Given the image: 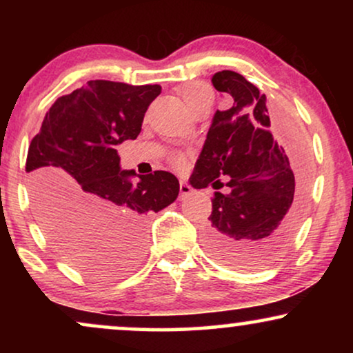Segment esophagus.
I'll return each instance as SVG.
<instances>
[{
    "mask_svg": "<svg viewBox=\"0 0 353 353\" xmlns=\"http://www.w3.org/2000/svg\"><path fill=\"white\" fill-rule=\"evenodd\" d=\"M192 192V188L188 185L186 181H180V197L183 199V197H186V196H190Z\"/></svg>",
    "mask_w": 353,
    "mask_h": 353,
    "instance_id": "esophagus-1",
    "label": "esophagus"
}]
</instances>
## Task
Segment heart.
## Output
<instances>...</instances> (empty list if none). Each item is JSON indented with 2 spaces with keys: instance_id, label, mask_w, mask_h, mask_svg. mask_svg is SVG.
<instances>
[{
  "instance_id": "1",
  "label": "heart",
  "mask_w": 353,
  "mask_h": 353,
  "mask_svg": "<svg viewBox=\"0 0 353 353\" xmlns=\"http://www.w3.org/2000/svg\"><path fill=\"white\" fill-rule=\"evenodd\" d=\"M180 93L191 112L197 108H201V105L212 104V91L202 83H188L180 90ZM173 162H175L176 167L183 165V159L178 156L173 157Z\"/></svg>"
}]
</instances>
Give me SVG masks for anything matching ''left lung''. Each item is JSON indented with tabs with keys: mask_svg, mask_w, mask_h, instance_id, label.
Segmentation results:
<instances>
[{
	"mask_svg": "<svg viewBox=\"0 0 353 353\" xmlns=\"http://www.w3.org/2000/svg\"><path fill=\"white\" fill-rule=\"evenodd\" d=\"M216 91L233 104L216 110L190 178L192 188L223 186L215 192L212 214L202 231L205 249L226 267L252 270L274 262L291 241L302 215L307 175L270 132L267 96L233 70L212 77ZM296 168L294 169L293 167Z\"/></svg>",
	"mask_w": 353,
	"mask_h": 353,
	"instance_id": "8db88e82",
	"label": "left lung"
}]
</instances>
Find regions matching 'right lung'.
<instances>
[{
    "instance_id": "right-lung-1",
    "label": "right lung",
    "mask_w": 353,
    "mask_h": 353,
    "mask_svg": "<svg viewBox=\"0 0 353 353\" xmlns=\"http://www.w3.org/2000/svg\"><path fill=\"white\" fill-rule=\"evenodd\" d=\"M161 85L90 80L51 105L28 146L26 170L37 216L75 267L99 276L123 273L143 254L151 212L170 205L180 183L170 172L122 170L119 144L137 139Z\"/></svg>"
}]
</instances>
